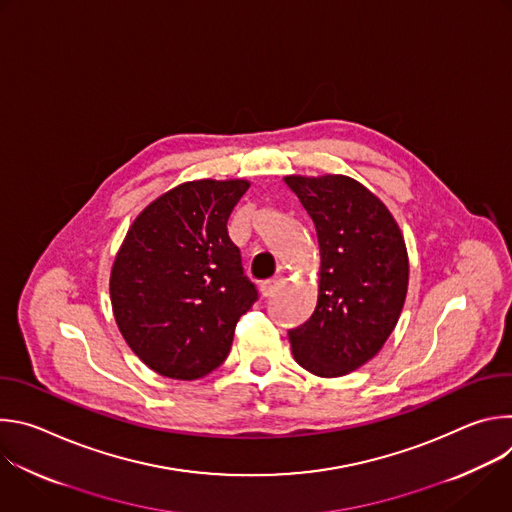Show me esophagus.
I'll return each mask as SVG.
<instances>
[{
  "label": "esophagus",
  "instance_id": "esophagus-1",
  "mask_svg": "<svg viewBox=\"0 0 512 512\" xmlns=\"http://www.w3.org/2000/svg\"><path fill=\"white\" fill-rule=\"evenodd\" d=\"M281 283H283V279L281 277H273V279H265L261 285H259V289H261V296L263 298H271L275 291L281 287Z\"/></svg>",
  "mask_w": 512,
  "mask_h": 512
}]
</instances>
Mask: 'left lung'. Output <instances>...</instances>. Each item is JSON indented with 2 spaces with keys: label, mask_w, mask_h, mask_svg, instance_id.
<instances>
[{
  "label": "left lung",
  "mask_w": 512,
  "mask_h": 512,
  "mask_svg": "<svg viewBox=\"0 0 512 512\" xmlns=\"http://www.w3.org/2000/svg\"><path fill=\"white\" fill-rule=\"evenodd\" d=\"M314 221L320 245L318 304L291 328L298 364L342 377L371 360L391 336L407 296L409 261L387 206L348 176H287Z\"/></svg>",
  "instance_id": "obj_1"
}]
</instances>
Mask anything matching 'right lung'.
<instances>
[{
  "label": "right lung",
  "instance_id": "add662e5",
  "mask_svg": "<svg viewBox=\"0 0 512 512\" xmlns=\"http://www.w3.org/2000/svg\"><path fill=\"white\" fill-rule=\"evenodd\" d=\"M245 180H196L145 208L111 271V304L129 348L156 373L194 381L221 367L235 326L259 300L227 223Z\"/></svg>",
  "mask_w": 512,
  "mask_h": 512
}]
</instances>
